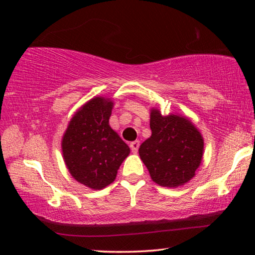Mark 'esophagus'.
<instances>
[{"instance_id":"1","label":"esophagus","mask_w":255,"mask_h":255,"mask_svg":"<svg viewBox=\"0 0 255 255\" xmlns=\"http://www.w3.org/2000/svg\"><path fill=\"white\" fill-rule=\"evenodd\" d=\"M139 145H140V142H139L138 140H134L132 141L130 144V147H131V151L133 153H137L138 152V148H139Z\"/></svg>"}]
</instances>
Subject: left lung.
<instances>
[{"mask_svg":"<svg viewBox=\"0 0 255 255\" xmlns=\"http://www.w3.org/2000/svg\"><path fill=\"white\" fill-rule=\"evenodd\" d=\"M151 137L139 147L151 179L161 187L177 188L189 182L201 166L204 140L189 118L152 108Z\"/></svg>","mask_w":255,"mask_h":255,"instance_id":"obj_1","label":"left lung"}]
</instances>
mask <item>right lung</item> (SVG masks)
I'll return each instance as SVG.
<instances>
[{
  "instance_id": "1",
  "label": "right lung",
  "mask_w": 255,
  "mask_h": 255,
  "mask_svg": "<svg viewBox=\"0 0 255 255\" xmlns=\"http://www.w3.org/2000/svg\"><path fill=\"white\" fill-rule=\"evenodd\" d=\"M114 108L111 99L93 97L74 114L61 140L68 172L90 189L113 183L130 147L109 125Z\"/></svg>"
}]
</instances>
